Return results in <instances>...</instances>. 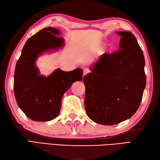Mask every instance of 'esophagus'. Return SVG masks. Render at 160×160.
<instances>
[{"label": "esophagus", "instance_id": "obj_1", "mask_svg": "<svg viewBox=\"0 0 160 160\" xmlns=\"http://www.w3.org/2000/svg\"><path fill=\"white\" fill-rule=\"evenodd\" d=\"M89 72H90V71L89 70V69H87V68H86V69H84V71H83V75H84V76H86V75L89 73Z\"/></svg>", "mask_w": 160, "mask_h": 160}]
</instances>
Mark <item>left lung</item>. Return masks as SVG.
<instances>
[{
  "mask_svg": "<svg viewBox=\"0 0 160 160\" xmlns=\"http://www.w3.org/2000/svg\"><path fill=\"white\" fill-rule=\"evenodd\" d=\"M116 33L121 36L119 50L102 55L83 79L88 116L104 125L132 117L140 107L147 83L143 52L135 36L128 32Z\"/></svg>",
  "mask_w": 160,
  "mask_h": 160,
  "instance_id": "left-lung-1",
  "label": "left lung"
}]
</instances>
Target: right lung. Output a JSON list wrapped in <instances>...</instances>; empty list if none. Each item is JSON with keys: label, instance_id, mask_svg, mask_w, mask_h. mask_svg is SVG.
Returning <instances> with one entry per match:
<instances>
[{"label": "right lung", "instance_id": "1", "mask_svg": "<svg viewBox=\"0 0 160 160\" xmlns=\"http://www.w3.org/2000/svg\"><path fill=\"white\" fill-rule=\"evenodd\" d=\"M60 30L42 29L29 38L16 62L13 80L15 98L23 113L32 120L47 122L58 115L64 93L76 81L82 80L80 68L63 71L55 70L49 76L40 75L36 61L40 55L57 50L64 45Z\"/></svg>", "mask_w": 160, "mask_h": 160}]
</instances>
